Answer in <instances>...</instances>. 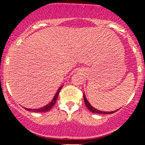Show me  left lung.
Returning <instances> with one entry per match:
<instances>
[{
	"label": "left lung",
	"mask_w": 145,
	"mask_h": 145,
	"mask_svg": "<svg viewBox=\"0 0 145 145\" xmlns=\"http://www.w3.org/2000/svg\"><path fill=\"white\" fill-rule=\"evenodd\" d=\"M83 98H84V102H85V104H86V106H87L88 109H89V110L91 112H93V113H96V114H113L114 113V112H116V111H113V112H103V111H100V110H98V109H95V108L93 107V106H92L91 105H90V103H89L88 101L87 100V98H86V95H85V94H83Z\"/></svg>",
	"instance_id": "1"
}]
</instances>
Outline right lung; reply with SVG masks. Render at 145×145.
<instances>
[{
	"mask_svg": "<svg viewBox=\"0 0 145 145\" xmlns=\"http://www.w3.org/2000/svg\"><path fill=\"white\" fill-rule=\"evenodd\" d=\"M62 86H62L61 87L59 88V89H58L57 91L56 94H55V96H54L53 99H52V100H51V102H49L48 105H46L45 106H43V107L39 108V109H28V108H25V109L27 111H33V112H45L49 111L50 109H52V106H53L54 105H55V104L56 103V101L57 100L58 95H59V91H60L61 89H62Z\"/></svg>",
	"mask_w": 145,
	"mask_h": 145,
	"instance_id": "obj_1",
	"label": "right lung"
}]
</instances>
